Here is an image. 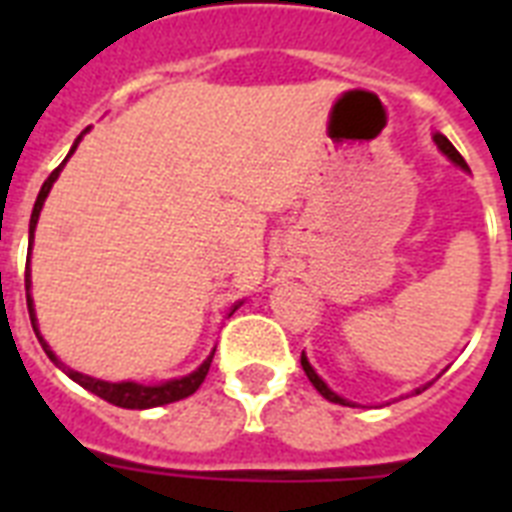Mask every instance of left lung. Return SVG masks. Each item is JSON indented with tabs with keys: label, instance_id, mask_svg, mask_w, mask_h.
I'll list each match as a JSON object with an SVG mask.
<instances>
[{
	"label": "left lung",
	"instance_id": "left-lung-1",
	"mask_svg": "<svg viewBox=\"0 0 512 512\" xmlns=\"http://www.w3.org/2000/svg\"><path fill=\"white\" fill-rule=\"evenodd\" d=\"M433 140H436V146L441 148V154H446V156H449V159H452V162L457 164V167H462V170H468V164H465V159H462V156H460V151H457V148H454L452 143H449V140H446L444 135H441V132H436V135H433ZM300 364H303L305 374H308V380L313 382V388L319 390L321 396H324V398H329V401H332V404L350 406V401H345V398H342V396H337L335 390H329V385H327V382L321 380L319 374H316V369H313V366L308 364V358H305V353H303V356H300ZM417 393H420V390H417Z\"/></svg>",
	"mask_w": 512,
	"mask_h": 512
}]
</instances>
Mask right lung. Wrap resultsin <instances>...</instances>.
<instances>
[{"label":"right lung","instance_id":"add662e5","mask_svg":"<svg viewBox=\"0 0 512 512\" xmlns=\"http://www.w3.org/2000/svg\"><path fill=\"white\" fill-rule=\"evenodd\" d=\"M90 130V127H87ZM84 130V132H87ZM82 132V135H84ZM82 135L76 138L74 148L68 151V156L74 154L76 146H79V140H82ZM68 156L63 159V164L68 162ZM63 164L60 167H55L52 170V175L44 180L42 191H39V196H36V204H34V212H31V223H28V236H31V241H34V228H36V220H39V212H42V204L44 199H47V193H50L52 183L58 180L60 170H63ZM28 260H31V244H28ZM28 260H26V303H28V316H31V327H34L36 337H39V342H42L44 353L55 361V364L63 369V372L71 377L74 382H79L84 390H90V393H95V396H100L103 401H108V404L114 406H122V409H151V406H164V404H172V401H180V398H188L191 393H196L199 390V385L204 382V377H207L209 372V364H212V356H215V350L209 353L207 361L196 369V372L185 374V377H180V380H167L162 382V385H140V382H106V380H95V377H87V374L82 372H74V369H68L63 361H58V356L52 353L50 345L44 342V337L39 335V327H36V313H34V300H31V273H28ZM241 303H236L231 308V313L239 308ZM228 313V316H231Z\"/></svg>","mask_w":512,"mask_h":512}]
</instances>
